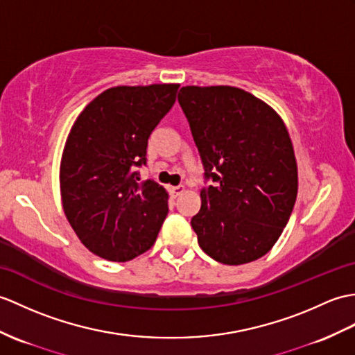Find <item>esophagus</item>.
Segmentation results:
<instances>
[{
	"mask_svg": "<svg viewBox=\"0 0 355 355\" xmlns=\"http://www.w3.org/2000/svg\"><path fill=\"white\" fill-rule=\"evenodd\" d=\"M168 191H169L172 198H177L178 195H181V193L184 192V186H171Z\"/></svg>",
	"mask_w": 355,
	"mask_h": 355,
	"instance_id": "1",
	"label": "esophagus"
}]
</instances>
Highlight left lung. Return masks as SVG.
<instances>
[{
    "instance_id": "left-lung-1",
    "label": "left lung",
    "mask_w": 355,
    "mask_h": 355,
    "mask_svg": "<svg viewBox=\"0 0 355 355\" xmlns=\"http://www.w3.org/2000/svg\"><path fill=\"white\" fill-rule=\"evenodd\" d=\"M178 103L191 125L205 178L191 224L201 250L224 265L263 257L289 222L298 166L282 116L233 86H184Z\"/></svg>"
}]
</instances>
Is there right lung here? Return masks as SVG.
I'll use <instances>...</instances> for the list:
<instances>
[{
	"mask_svg": "<svg viewBox=\"0 0 355 355\" xmlns=\"http://www.w3.org/2000/svg\"><path fill=\"white\" fill-rule=\"evenodd\" d=\"M180 85L116 86L78 114L60 162L66 219L95 255L127 261L154 245L168 215V192L140 181L148 137L174 105Z\"/></svg>",
	"mask_w": 355,
	"mask_h": 355,
	"instance_id": "right-lung-1",
	"label": "right lung"
}]
</instances>
